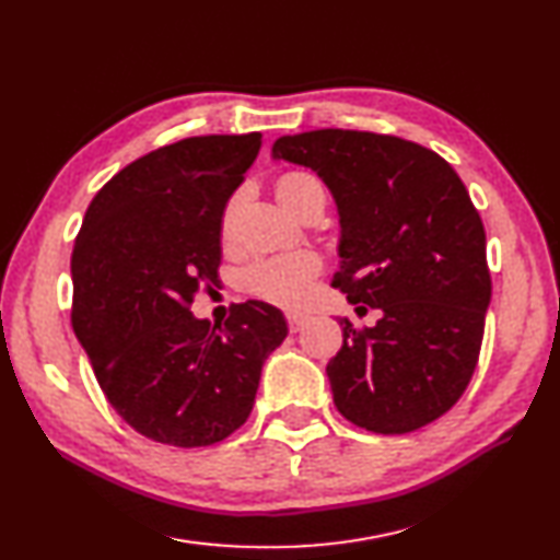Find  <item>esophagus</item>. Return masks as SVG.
<instances>
[{
	"mask_svg": "<svg viewBox=\"0 0 560 560\" xmlns=\"http://www.w3.org/2000/svg\"><path fill=\"white\" fill-rule=\"evenodd\" d=\"M285 322H289V331L298 334V331H303V328H305L307 317H305V314H300V312H289V314H285Z\"/></svg>",
	"mask_w": 560,
	"mask_h": 560,
	"instance_id": "34e87169",
	"label": "esophagus"
}]
</instances>
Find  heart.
Returning a JSON list of instances; mask_svg holds the SVG:
<instances>
[{
  "mask_svg": "<svg viewBox=\"0 0 560 560\" xmlns=\"http://www.w3.org/2000/svg\"><path fill=\"white\" fill-rule=\"evenodd\" d=\"M314 189H322V184L307 172H289L279 179L277 196L285 210L295 212L303 198ZM319 269L322 260L317 255L310 250H295L253 262L243 271L241 283L255 298L277 305H295L305 298Z\"/></svg>",
  "mask_w": 560,
  "mask_h": 560,
  "instance_id": "b5f03b06",
  "label": "heart"
}]
</instances>
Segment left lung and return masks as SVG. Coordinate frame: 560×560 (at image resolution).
Segmentation results:
<instances>
[{"instance_id": "left-lung-1", "label": "left lung", "mask_w": 560, "mask_h": 560, "mask_svg": "<svg viewBox=\"0 0 560 560\" xmlns=\"http://www.w3.org/2000/svg\"><path fill=\"white\" fill-rule=\"evenodd\" d=\"M271 158L328 186L340 222L334 285L352 305L381 310L364 331L340 319L342 348L326 364L338 411L383 435L440 419L476 371L492 298L464 182L435 151L374 132L285 135Z\"/></svg>"}]
</instances>
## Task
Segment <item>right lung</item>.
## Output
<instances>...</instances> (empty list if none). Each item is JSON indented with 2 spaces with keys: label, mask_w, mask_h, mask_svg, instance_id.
Segmentation results:
<instances>
[{
  "label": "right lung",
  "mask_w": 560,
  "mask_h": 560,
  "mask_svg": "<svg viewBox=\"0 0 560 560\" xmlns=\"http://www.w3.org/2000/svg\"><path fill=\"white\" fill-rule=\"evenodd\" d=\"M260 139L189 137L151 151L104 184L75 238L73 331L110 407L172 447H206L246 423L262 364L289 334L260 300L224 326L189 310L218 281L222 214Z\"/></svg>",
  "instance_id": "right-lung-1"
}]
</instances>
